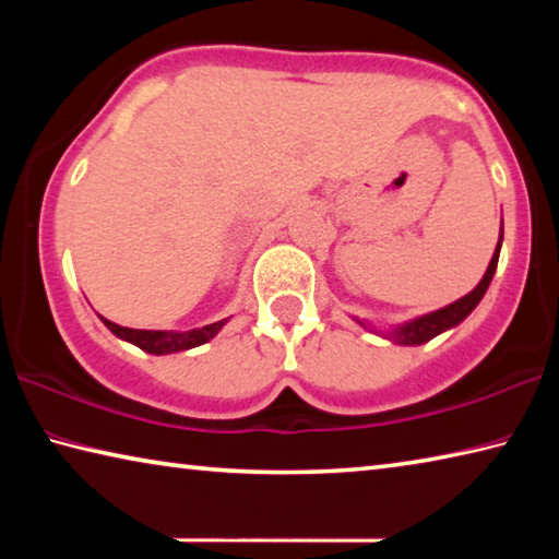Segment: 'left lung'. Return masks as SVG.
Masks as SVG:
<instances>
[{
  "label": "left lung",
  "instance_id": "obj_1",
  "mask_svg": "<svg viewBox=\"0 0 559 559\" xmlns=\"http://www.w3.org/2000/svg\"><path fill=\"white\" fill-rule=\"evenodd\" d=\"M500 243H503V222H500V239H498V246H496V251H493V259H490L488 269L484 273V278H480L478 286L473 288L471 293H466V296L459 298V300H453L451 306L433 310V313H427V316L412 318V320H406V323L392 325L390 330H377V328H372L370 323H367V320H359V318H355V320L365 330H370V333L380 335L384 340H390V343H394V345H424V343H429L431 337L447 333V330L463 323V320H466L473 313V308L478 306L480 298L486 296L490 281H493V273L498 269Z\"/></svg>",
  "mask_w": 559,
  "mask_h": 559
}]
</instances>
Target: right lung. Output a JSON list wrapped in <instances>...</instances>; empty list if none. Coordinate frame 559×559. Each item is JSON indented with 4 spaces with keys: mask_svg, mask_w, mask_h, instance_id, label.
Returning a JSON list of instances; mask_svg holds the SVG:
<instances>
[{
    "mask_svg": "<svg viewBox=\"0 0 559 559\" xmlns=\"http://www.w3.org/2000/svg\"><path fill=\"white\" fill-rule=\"evenodd\" d=\"M100 320L106 323V328L112 335L126 340V343L135 345L140 349H145L150 355H173V353H182V349L200 347L204 343H210V340L219 333L226 323H229V318H224V320H216L212 325L194 328V330H135V328H122L103 316Z\"/></svg>",
    "mask_w": 559,
    "mask_h": 559,
    "instance_id": "right-lung-1",
    "label": "right lung"
}]
</instances>
